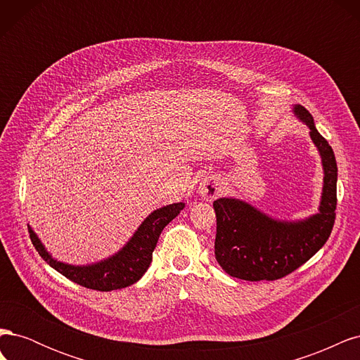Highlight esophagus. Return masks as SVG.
<instances>
[{
    "instance_id": "1",
    "label": "esophagus",
    "mask_w": 360,
    "mask_h": 360,
    "mask_svg": "<svg viewBox=\"0 0 360 360\" xmlns=\"http://www.w3.org/2000/svg\"><path fill=\"white\" fill-rule=\"evenodd\" d=\"M221 186L219 184H217L214 180H212V179H205L202 183H201V186H200V192H201V195H202V198L204 200H207V201H212L213 198H216L217 195L221 193Z\"/></svg>"
}]
</instances>
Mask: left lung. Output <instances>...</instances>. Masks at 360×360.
I'll list each match as a JSON object with an SVG mask.
<instances>
[{
	"label": "left lung",
	"instance_id": "8db88e82",
	"mask_svg": "<svg viewBox=\"0 0 360 360\" xmlns=\"http://www.w3.org/2000/svg\"><path fill=\"white\" fill-rule=\"evenodd\" d=\"M294 112L309 127L324 168L320 213L307 221L281 222L252 205L234 198L213 202L216 212L214 255L233 278L245 281L281 279L314 257L328 242L336 217L338 167L333 150L314 126L312 115L303 106Z\"/></svg>",
	"mask_w": 360,
	"mask_h": 360
}]
</instances>
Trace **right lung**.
Here are the masks:
<instances>
[{
  "label": "right lung",
  "instance_id": "add662e5",
  "mask_svg": "<svg viewBox=\"0 0 360 360\" xmlns=\"http://www.w3.org/2000/svg\"><path fill=\"white\" fill-rule=\"evenodd\" d=\"M184 209L183 202L169 204L155 210L141 224L138 231L129 243L114 257L91 266H69L53 259L43 248L34 231L28 226L32 245L46 263L56 269L63 276L73 281L85 288L97 291H112L135 284L143 276L153 258V250L158 245L159 236L174 217Z\"/></svg>",
  "mask_w": 360,
  "mask_h": 360
}]
</instances>
